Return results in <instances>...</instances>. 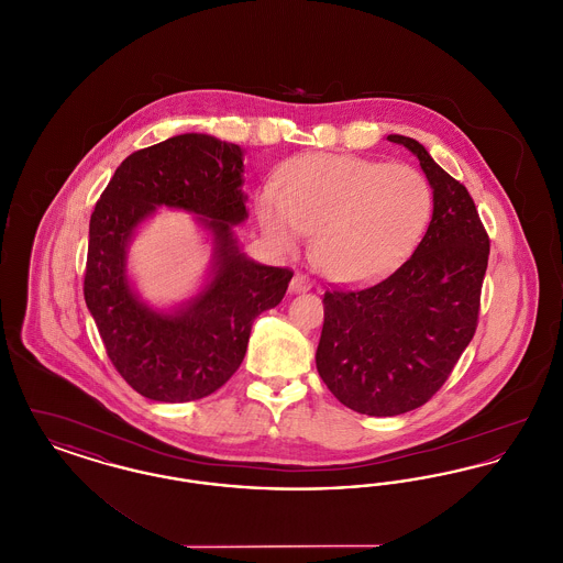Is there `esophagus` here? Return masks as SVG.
Masks as SVG:
<instances>
[{
	"instance_id": "1",
	"label": "esophagus",
	"mask_w": 563,
	"mask_h": 563,
	"mask_svg": "<svg viewBox=\"0 0 563 563\" xmlns=\"http://www.w3.org/2000/svg\"><path fill=\"white\" fill-rule=\"evenodd\" d=\"M310 280L303 276V274H295L294 278H291V283H289V291L291 294H306V291H310Z\"/></svg>"
}]
</instances>
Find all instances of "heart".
<instances>
[{"label":"heart","instance_id":"b5f03b06","mask_svg":"<svg viewBox=\"0 0 563 563\" xmlns=\"http://www.w3.org/2000/svg\"><path fill=\"white\" fill-rule=\"evenodd\" d=\"M430 211L429 181L413 166L342 154L291 162L280 173V188L266 184L255 198L266 241L289 253L314 232V260L340 283L374 280L399 266Z\"/></svg>","mask_w":563,"mask_h":563}]
</instances>
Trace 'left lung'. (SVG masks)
Returning <instances> with one entry per match:
<instances>
[{
	"mask_svg": "<svg viewBox=\"0 0 563 563\" xmlns=\"http://www.w3.org/2000/svg\"><path fill=\"white\" fill-rule=\"evenodd\" d=\"M418 161L432 217L413 255L361 291H327L317 369L358 413L399 416L429 401L471 344L489 239L466 188L416 139L388 134Z\"/></svg>",
	"mask_w": 563,
	"mask_h": 563,
	"instance_id": "1",
	"label": "left lung"
}]
</instances>
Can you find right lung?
Returning <instances> with one entry per match:
<instances>
[{
	"instance_id": "add662e5",
	"label": "right lung",
	"mask_w": 563,
	"mask_h": 563,
	"mask_svg": "<svg viewBox=\"0 0 563 563\" xmlns=\"http://www.w3.org/2000/svg\"><path fill=\"white\" fill-rule=\"evenodd\" d=\"M244 150L213 134L186 133L122 162L90 217L84 299L113 367L145 399L209 397L241 367L253 321L278 306L294 276L242 253ZM158 208L196 213L212 262L196 295L168 309L133 287L128 251Z\"/></svg>"
}]
</instances>
